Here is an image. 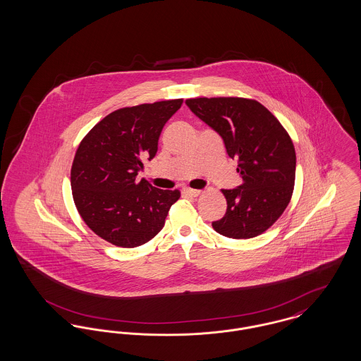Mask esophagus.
Returning a JSON list of instances; mask_svg holds the SVG:
<instances>
[{"label":"esophagus","instance_id":"34e87169","mask_svg":"<svg viewBox=\"0 0 361 361\" xmlns=\"http://www.w3.org/2000/svg\"><path fill=\"white\" fill-rule=\"evenodd\" d=\"M184 192H185L187 195H189V196H192V197H197V196L202 193V190L192 188H184Z\"/></svg>","mask_w":361,"mask_h":361}]
</instances>
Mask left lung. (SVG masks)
<instances>
[{"instance_id": "obj_1", "label": "left lung", "mask_w": 361, "mask_h": 361, "mask_svg": "<svg viewBox=\"0 0 361 361\" xmlns=\"http://www.w3.org/2000/svg\"><path fill=\"white\" fill-rule=\"evenodd\" d=\"M189 109L224 139L230 158H238L242 183L222 189L224 218L216 233L246 240L268 230L291 200L296 155L291 137L275 116L256 100L242 97L188 99Z\"/></svg>"}]
</instances>
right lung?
<instances>
[{"label":"right lung","mask_w":361,"mask_h":361,"mask_svg":"<svg viewBox=\"0 0 361 361\" xmlns=\"http://www.w3.org/2000/svg\"><path fill=\"white\" fill-rule=\"evenodd\" d=\"M183 99L127 106L106 115L81 140L70 183L75 207L87 227L121 247H137L162 230L180 190L137 180L152 161L165 123Z\"/></svg>","instance_id":"obj_1"}]
</instances>
